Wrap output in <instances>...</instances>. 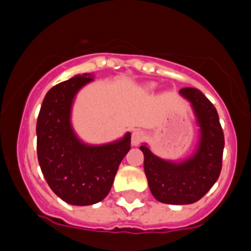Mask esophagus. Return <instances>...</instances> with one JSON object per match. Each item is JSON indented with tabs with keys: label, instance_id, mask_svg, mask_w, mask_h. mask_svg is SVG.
Returning a JSON list of instances; mask_svg holds the SVG:
<instances>
[{
	"label": "esophagus",
	"instance_id": "1",
	"mask_svg": "<svg viewBox=\"0 0 251 251\" xmlns=\"http://www.w3.org/2000/svg\"><path fill=\"white\" fill-rule=\"evenodd\" d=\"M144 139L145 133L140 130H135L132 132V135H131V144H132L133 146H137V145H140L144 141Z\"/></svg>",
	"mask_w": 251,
	"mask_h": 251
}]
</instances>
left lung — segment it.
I'll use <instances>...</instances> for the list:
<instances>
[{
  "instance_id": "1",
  "label": "left lung",
  "mask_w": 251,
  "mask_h": 251,
  "mask_svg": "<svg viewBox=\"0 0 251 251\" xmlns=\"http://www.w3.org/2000/svg\"><path fill=\"white\" fill-rule=\"evenodd\" d=\"M179 93L189 100L201 126L196 153L175 163L154 156L146 145L140 146L150 191L166 204H192L200 201L217 182L223 160L224 133L214 105L196 88H183Z\"/></svg>"
}]
</instances>
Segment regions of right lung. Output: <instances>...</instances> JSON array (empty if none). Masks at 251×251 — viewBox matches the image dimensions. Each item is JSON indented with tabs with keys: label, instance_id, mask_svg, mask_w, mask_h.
Returning a JSON list of instances; mask_svg holds the SVG:
<instances>
[{
	"label": "right lung",
	"instance_id": "1",
	"mask_svg": "<svg viewBox=\"0 0 251 251\" xmlns=\"http://www.w3.org/2000/svg\"><path fill=\"white\" fill-rule=\"evenodd\" d=\"M91 80L90 74H79L53 86L37 119V156L42 173L51 191L73 205L104 200L131 144L130 132L120 141L101 146L84 145L75 136L70 125L73 99Z\"/></svg>",
	"mask_w": 251,
	"mask_h": 251
}]
</instances>
